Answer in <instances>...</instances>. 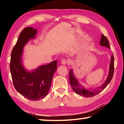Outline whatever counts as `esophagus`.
I'll return each mask as SVG.
<instances>
[{"label":"esophagus","mask_w":124,"mask_h":124,"mask_svg":"<svg viewBox=\"0 0 124 124\" xmlns=\"http://www.w3.org/2000/svg\"><path fill=\"white\" fill-rule=\"evenodd\" d=\"M61 63L62 64L65 65V64H66L67 63H68V61H67V60L66 59H62V61H61Z\"/></svg>","instance_id":"esophagus-1"}]
</instances>
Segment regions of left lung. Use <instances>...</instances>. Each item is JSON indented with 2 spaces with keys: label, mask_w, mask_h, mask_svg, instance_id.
<instances>
[{
  "label": "left lung",
  "mask_w": 124,
  "mask_h": 124,
  "mask_svg": "<svg viewBox=\"0 0 124 124\" xmlns=\"http://www.w3.org/2000/svg\"><path fill=\"white\" fill-rule=\"evenodd\" d=\"M100 45L103 46H106L108 47V49H110L109 43L108 40L103 34H102L101 39L100 41ZM114 56H113V54H112V57H111V61L109 66V74L107 79L106 81L101 86L96 88L94 90L92 89L91 90H89L85 89L84 87L80 84L77 80L75 79L74 75L73 74L72 70H70V72L69 73V78H70V84L71 86L72 87L73 90H74L75 93H77L78 95L83 96L85 97H92V96L97 95L98 93H99L100 92H101L102 90H103L107 87V86L109 84L110 81L112 80L113 74H114Z\"/></svg>",
  "instance_id": "1"
}]
</instances>
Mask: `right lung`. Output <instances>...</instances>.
Instances as JSON below:
<instances>
[{"mask_svg":"<svg viewBox=\"0 0 124 124\" xmlns=\"http://www.w3.org/2000/svg\"><path fill=\"white\" fill-rule=\"evenodd\" d=\"M37 30L26 27L21 32L12 50L10 68L13 84L17 91L27 99L38 101L47 95L54 73L57 70L56 60L40 66L36 70L28 72L22 66L23 48L29 39L34 38Z\"/></svg>","mask_w":124,"mask_h":124,"instance_id":"obj_1","label":"right lung"}]
</instances>
